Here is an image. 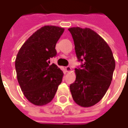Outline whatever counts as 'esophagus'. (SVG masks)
<instances>
[{"instance_id":"1","label":"esophagus","mask_w":128,"mask_h":128,"mask_svg":"<svg viewBox=\"0 0 128 128\" xmlns=\"http://www.w3.org/2000/svg\"><path fill=\"white\" fill-rule=\"evenodd\" d=\"M65 70H66V71L67 72H70L72 70V68H71L70 66H68L65 67Z\"/></svg>"}]
</instances>
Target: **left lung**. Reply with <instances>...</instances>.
<instances>
[{
	"mask_svg": "<svg viewBox=\"0 0 128 128\" xmlns=\"http://www.w3.org/2000/svg\"><path fill=\"white\" fill-rule=\"evenodd\" d=\"M75 52L80 68H75L76 80L70 85L75 103L83 107L95 105L110 87L116 62L110 46L89 28L71 27Z\"/></svg>",
	"mask_w": 128,
	"mask_h": 128,
	"instance_id": "obj_1",
	"label": "left lung"
}]
</instances>
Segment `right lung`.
<instances>
[{
  "label": "right lung",
  "mask_w": 128,
  "mask_h": 128,
  "mask_svg": "<svg viewBox=\"0 0 128 128\" xmlns=\"http://www.w3.org/2000/svg\"><path fill=\"white\" fill-rule=\"evenodd\" d=\"M64 31L54 25L42 27L27 39L16 55L17 80L23 94L35 105L50 103L62 82L63 72L50 60L57 54L56 45Z\"/></svg>",
  "instance_id": "right-lung-1"
}]
</instances>
